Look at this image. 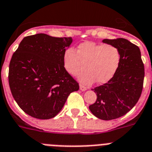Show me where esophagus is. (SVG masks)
Segmentation results:
<instances>
[{
  "mask_svg": "<svg viewBox=\"0 0 152 152\" xmlns=\"http://www.w3.org/2000/svg\"><path fill=\"white\" fill-rule=\"evenodd\" d=\"M80 91H87V87H85V86H83V85L82 84H80Z\"/></svg>",
  "mask_w": 152,
  "mask_h": 152,
  "instance_id": "1",
  "label": "esophagus"
}]
</instances>
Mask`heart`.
<instances>
[{"mask_svg":"<svg viewBox=\"0 0 152 152\" xmlns=\"http://www.w3.org/2000/svg\"><path fill=\"white\" fill-rule=\"evenodd\" d=\"M119 48L110 44H97L87 41L80 44L77 51L69 48L63 55V66L71 76L88 70L80 75L79 80L83 83H91L97 80L104 83L113 77L120 62Z\"/></svg>","mask_w":152,"mask_h":152,"instance_id":"heart-1","label":"heart"}]
</instances>
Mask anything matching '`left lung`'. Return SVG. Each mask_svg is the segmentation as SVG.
Masks as SVG:
<instances>
[{
  "instance_id": "1",
  "label": "left lung",
  "mask_w": 152,
  "mask_h": 152,
  "mask_svg": "<svg viewBox=\"0 0 152 152\" xmlns=\"http://www.w3.org/2000/svg\"><path fill=\"white\" fill-rule=\"evenodd\" d=\"M102 42L119 48L120 62L108 83L92 89L97 100L89 109L98 119L112 120L126 114L138 102L144 84V66L140 48L126 39H104Z\"/></svg>"
}]
</instances>
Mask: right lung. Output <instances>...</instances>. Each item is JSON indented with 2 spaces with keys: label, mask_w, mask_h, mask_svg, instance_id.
Returning <instances> with one entry per match:
<instances>
[{
  "label": "right lung",
  "mask_w": 152,
  "mask_h": 152,
  "mask_svg": "<svg viewBox=\"0 0 152 152\" xmlns=\"http://www.w3.org/2000/svg\"><path fill=\"white\" fill-rule=\"evenodd\" d=\"M72 42V37L38 33L23 38L12 55L8 72L11 92L30 116L54 118L70 94L80 88L63 66L64 53Z\"/></svg>",
  "instance_id": "obj_1"
}]
</instances>
